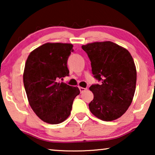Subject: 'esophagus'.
Here are the masks:
<instances>
[{
    "label": "esophagus",
    "mask_w": 155,
    "mask_h": 155,
    "mask_svg": "<svg viewBox=\"0 0 155 155\" xmlns=\"http://www.w3.org/2000/svg\"><path fill=\"white\" fill-rule=\"evenodd\" d=\"M79 89H80V93H82V92H84V91H85L86 90H87V88H84V87H79Z\"/></svg>",
    "instance_id": "1"
}]
</instances>
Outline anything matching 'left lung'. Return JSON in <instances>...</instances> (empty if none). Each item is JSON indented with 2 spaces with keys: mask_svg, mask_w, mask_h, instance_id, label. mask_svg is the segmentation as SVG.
Returning <instances> with one entry per match:
<instances>
[{
  "mask_svg": "<svg viewBox=\"0 0 155 155\" xmlns=\"http://www.w3.org/2000/svg\"><path fill=\"white\" fill-rule=\"evenodd\" d=\"M99 84L91 85L94 99L89 104L93 115L104 121L120 117L132 102L136 85L134 61L126 48L111 41L82 46Z\"/></svg>",
  "mask_w": 155,
  "mask_h": 155,
  "instance_id": "obj_1",
  "label": "left lung"
}]
</instances>
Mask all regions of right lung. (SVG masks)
I'll return each instance as SVG.
<instances>
[{
    "label": "right lung",
    "instance_id": "right-lung-1",
    "mask_svg": "<svg viewBox=\"0 0 155 155\" xmlns=\"http://www.w3.org/2000/svg\"><path fill=\"white\" fill-rule=\"evenodd\" d=\"M73 44L46 43L31 51L25 63L23 82L29 105L44 122L58 124L71 114L78 87L61 82L69 75L67 61Z\"/></svg>",
    "mask_w": 155,
    "mask_h": 155
}]
</instances>
